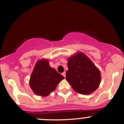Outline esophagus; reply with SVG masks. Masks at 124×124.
Here are the masks:
<instances>
[{
    "instance_id": "34e87169",
    "label": "esophagus",
    "mask_w": 124,
    "mask_h": 124,
    "mask_svg": "<svg viewBox=\"0 0 124 124\" xmlns=\"http://www.w3.org/2000/svg\"><path fill=\"white\" fill-rule=\"evenodd\" d=\"M62 76H63V77H64V78H65V77L66 75H65V71H64V72H63V73H62Z\"/></svg>"
}]
</instances>
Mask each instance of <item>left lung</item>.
<instances>
[{
  "label": "left lung",
  "instance_id": "obj_1",
  "mask_svg": "<svg viewBox=\"0 0 124 124\" xmlns=\"http://www.w3.org/2000/svg\"><path fill=\"white\" fill-rule=\"evenodd\" d=\"M68 68L66 80L76 92L90 94L98 88L100 72L85 54L80 53L69 58Z\"/></svg>",
  "mask_w": 124,
  "mask_h": 124
}]
</instances>
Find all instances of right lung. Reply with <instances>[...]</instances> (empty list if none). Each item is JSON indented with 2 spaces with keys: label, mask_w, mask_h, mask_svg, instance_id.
Listing matches in <instances>:
<instances>
[{
  "label": "right lung",
  "mask_w": 124,
  "mask_h": 124,
  "mask_svg": "<svg viewBox=\"0 0 124 124\" xmlns=\"http://www.w3.org/2000/svg\"><path fill=\"white\" fill-rule=\"evenodd\" d=\"M63 78L62 75L51 67L47 60H41L36 63L29 84L35 93L46 97L55 90Z\"/></svg>",
  "instance_id": "obj_1"
}]
</instances>
